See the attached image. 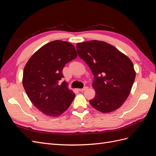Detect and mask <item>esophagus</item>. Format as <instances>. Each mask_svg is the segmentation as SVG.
Masks as SVG:
<instances>
[{
	"label": "esophagus",
	"instance_id": "34e87169",
	"mask_svg": "<svg viewBox=\"0 0 156 156\" xmlns=\"http://www.w3.org/2000/svg\"><path fill=\"white\" fill-rule=\"evenodd\" d=\"M87 89H88V87H84V88H83L79 89V90L80 92H84V90H87Z\"/></svg>",
	"mask_w": 156,
	"mask_h": 156
}]
</instances>
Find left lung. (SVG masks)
I'll return each instance as SVG.
<instances>
[{"label": "left lung", "mask_w": 156, "mask_h": 156, "mask_svg": "<svg viewBox=\"0 0 156 156\" xmlns=\"http://www.w3.org/2000/svg\"><path fill=\"white\" fill-rule=\"evenodd\" d=\"M79 57L94 75L96 95L89 100L98 111L111 112L120 108L129 96L136 73L133 62L107 42L91 40L76 45Z\"/></svg>", "instance_id": "left-lung-1"}]
</instances>
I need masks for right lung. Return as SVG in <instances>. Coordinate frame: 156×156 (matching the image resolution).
I'll return each mask as SVG.
<instances>
[{"label": "right lung", "instance_id": "right-lung-1", "mask_svg": "<svg viewBox=\"0 0 156 156\" xmlns=\"http://www.w3.org/2000/svg\"><path fill=\"white\" fill-rule=\"evenodd\" d=\"M77 56L72 44L55 40L42 46L27 62L23 87L32 104L44 115L58 116L72 103L75 94L65 81L58 82L63 77L65 64Z\"/></svg>", "mask_w": 156, "mask_h": 156}]
</instances>
